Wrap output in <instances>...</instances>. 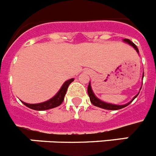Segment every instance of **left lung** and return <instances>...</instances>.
I'll return each instance as SVG.
<instances>
[{
    "mask_svg": "<svg viewBox=\"0 0 156 156\" xmlns=\"http://www.w3.org/2000/svg\"><path fill=\"white\" fill-rule=\"evenodd\" d=\"M123 41L126 43H127V44H129V45H131V46L134 48L135 50L137 51V53H139L138 48H137V46H136V45H135L132 42V41H129V39H124L123 40ZM143 77H144V73H143L142 78ZM140 89H141V87H140ZM87 93H88V95H89V97H90V102H91L94 105L97 106V107H99V108H104V109H108V110H118V109H120V108H124V107L127 106L128 105L130 104V103H131L132 101H133L136 98H137V96L138 95V94H139L138 93L137 95H136V96H134V98H133L130 101H129V102L126 103V104H125V105H113V104H110V103H106V102H105V101H101L99 98H98L95 96L94 94L93 90H92L91 86H90V83H89V85H88Z\"/></svg>",
    "mask_w": 156,
    "mask_h": 156,
    "instance_id": "obj_1",
    "label": "left lung"
}]
</instances>
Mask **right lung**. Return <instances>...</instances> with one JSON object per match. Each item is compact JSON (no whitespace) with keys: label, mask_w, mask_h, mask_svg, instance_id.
<instances>
[{"label":"right lung","mask_w":156,"mask_h":156,"mask_svg":"<svg viewBox=\"0 0 156 156\" xmlns=\"http://www.w3.org/2000/svg\"><path fill=\"white\" fill-rule=\"evenodd\" d=\"M73 80L74 79L73 78V79L68 80L67 81H66L63 83L61 89L58 90V92L52 98L47 101H44V102L38 103V104H28V103L23 102V101H21L25 105L27 106L28 108H32V109L34 110H37V111H43V110H48L51 109V108H55V107H58V106H59L62 103L63 100H64L65 95H66L67 89H68L69 85Z\"/></svg>","instance_id":"add662e5"}]
</instances>
